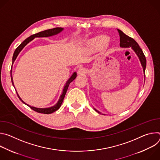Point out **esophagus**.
Returning <instances> with one entry per match:
<instances>
[{
  "label": "esophagus",
  "instance_id": "obj_1",
  "mask_svg": "<svg viewBox=\"0 0 160 160\" xmlns=\"http://www.w3.org/2000/svg\"><path fill=\"white\" fill-rule=\"evenodd\" d=\"M85 72H84V70L83 69H82V68H81V69H80L79 70H78V73L79 74H83V73H84Z\"/></svg>",
  "mask_w": 160,
  "mask_h": 160
}]
</instances>
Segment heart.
Masks as SVG:
<instances>
[{"mask_svg":"<svg viewBox=\"0 0 160 160\" xmlns=\"http://www.w3.org/2000/svg\"><path fill=\"white\" fill-rule=\"evenodd\" d=\"M108 42V38L106 37H101L98 38L97 39H96L94 41V44L95 45H104L105 43H106Z\"/></svg>","mask_w":160,"mask_h":160,"instance_id":"b5f03b06","label":"heart"}]
</instances>
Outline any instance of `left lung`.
<instances>
[{"mask_svg":"<svg viewBox=\"0 0 160 160\" xmlns=\"http://www.w3.org/2000/svg\"><path fill=\"white\" fill-rule=\"evenodd\" d=\"M117 30L118 32L119 36H120V45L122 48L131 47L133 49V51H135L136 54L138 56L141 61L142 66L143 67V71L145 74V70L146 67V59L142 52V50L140 48L138 43H137V42L133 38L125 35L122 30L119 29H117ZM95 110L98 111L96 109ZM98 112H99V111Z\"/></svg>","mask_w":160,"mask_h":160,"instance_id":"1","label":"left lung"}]
</instances>
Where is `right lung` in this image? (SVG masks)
I'll return each instance as SVG.
<instances>
[{
    "mask_svg": "<svg viewBox=\"0 0 160 160\" xmlns=\"http://www.w3.org/2000/svg\"><path fill=\"white\" fill-rule=\"evenodd\" d=\"M63 30V28H59V27H56V28H52V29H49V30H44V31H42V32H38L37 33H35V34H33L32 35H31L30 37H29L28 38H27V39H25L23 42H22L19 46L16 49L14 52V54H13V56H12V64H13L15 59H16L18 55L19 54V53L20 52V51L23 49V48L25 46V45L29 43L30 41H32L34 38L35 37H50V36H52V35H56L58 33H59V32H61L62 30ZM77 77V73L75 72L72 76L70 78V79L68 80L67 81V82L66 83V85H64V87L63 88V91L62 92V94L61 95L60 98H59V99L58 102V103L54 105V106H52V107H50V108H35V107H32L31 106H29L28 104H26L24 101H22V100L19 98V95L17 93V95H18V97L19 98V99L23 102L25 104L27 105L28 106H29L32 109H33V111L37 112H39V113H43V114H51V113H52L54 112V111H57L60 107H61V105L63 101V99L64 98V96H65V94L66 93V91L68 90V87H69V85L70 83L73 82L75 78ZM11 82H12V84L14 86V83H13V81H12V66H11Z\"/></svg>",
    "mask_w": 160,
    "mask_h": 160,
    "instance_id": "obj_1",
    "label": "right lung"
}]
</instances>
